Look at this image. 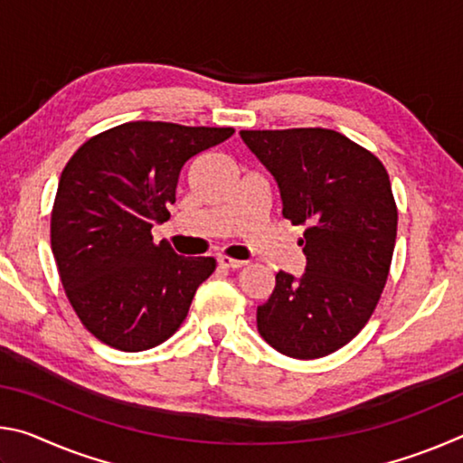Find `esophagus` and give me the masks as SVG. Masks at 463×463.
I'll list each match as a JSON object with an SVG mask.
<instances>
[{
  "instance_id": "34e87169",
  "label": "esophagus",
  "mask_w": 463,
  "mask_h": 463,
  "mask_svg": "<svg viewBox=\"0 0 463 463\" xmlns=\"http://www.w3.org/2000/svg\"><path fill=\"white\" fill-rule=\"evenodd\" d=\"M216 261H218V265H221V268H224V269H239V268H242V265H245V261L231 260V257H224V255L218 257Z\"/></svg>"
}]
</instances>
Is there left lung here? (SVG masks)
<instances>
[{"mask_svg":"<svg viewBox=\"0 0 463 463\" xmlns=\"http://www.w3.org/2000/svg\"><path fill=\"white\" fill-rule=\"evenodd\" d=\"M278 182L281 214L307 224V271H278L257 328L288 357L317 359L362 331L386 286L398 210L386 167L328 128L241 130Z\"/></svg>","mask_w":463,"mask_h":463,"instance_id":"8db88e82","label":"left lung"}]
</instances>
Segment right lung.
Segmentation results:
<instances>
[{
  "label": "right lung",
  "mask_w": 463,
  "mask_h": 463,
  "mask_svg": "<svg viewBox=\"0 0 463 463\" xmlns=\"http://www.w3.org/2000/svg\"><path fill=\"white\" fill-rule=\"evenodd\" d=\"M234 128L127 122L99 132L69 159L51 216V245L73 310L101 343L120 351L156 347L184 323L214 257L155 245L169 218L179 171Z\"/></svg>",
  "instance_id": "1"
}]
</instances>
